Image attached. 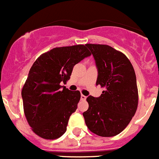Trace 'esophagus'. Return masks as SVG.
<instances>
[{
  "instance_id": "1",
  "label": "esophagus",
  "mask_w": 159,
  "mask_h": 159,
  "mask_svg": "<svg viewBox=\"0 0 159 159\" xmlns=\"http://www.w3.org/2000/svg\"><path fill=\"white\" fill-rule=\"evenodd\" d=\"M81 100H85V99H87V97L85 96V95H81Z\"/></svg>"
}]
</instances>
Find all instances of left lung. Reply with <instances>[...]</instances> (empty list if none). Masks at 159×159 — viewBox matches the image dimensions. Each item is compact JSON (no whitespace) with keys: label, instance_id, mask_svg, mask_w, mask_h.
I'll use <instances>...</instances> for the list:
<instances>
[{"label":"left lung","instance_id":"1","mask_svg":"<svg viewBox=\"0 0 159 159\" xmlns=\"http://www.w3.org/2000/svg\"><path fill=\"white\" fill-rule=\"evenodd\" d=\"M98 68L96 85L104 88L98 98H87L89 107L83 113L87 127L101 137L121 133L134 116L139 103L136 75L123 52L106 44H85Z\"/></svg>","mask_w":159,"mask_h":159}]
</instances>
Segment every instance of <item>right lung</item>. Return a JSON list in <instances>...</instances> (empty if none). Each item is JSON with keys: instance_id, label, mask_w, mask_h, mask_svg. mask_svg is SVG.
Segmentation results:
<instances>
[{"instance_id": "right-lung-1", "label": "right lung", "mask_w": 159, "mask_h": 159, "mask_svg": "<svg viewBox=\"0 0 159 159\" xmlns=\"http://www.w3.org/2000/svg\"><path fill=\"white\" fill-rule=\"evenodd\" d=\"M89 56L84 44L58 47L40 55L32 64L21 90L24 112L32 131L42 139H57L65 133L80 92L60 84H65L73 67Z\"/></svg>"}]
</instances>
